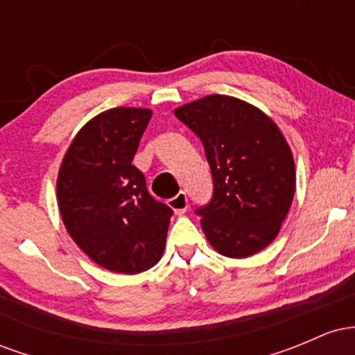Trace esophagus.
<instances>
[{
    "label": "esophagus",
    "mask_w": 355,
    "mask_h": 355,
    "mask_svg": "<svg viewBox=\"0 0 355 355\" xmlns=\"http://www.w3.org/2000/svg\"><path fill=\"white\" fill-rule=\"evenodd\" d=\"M168 205L172 207L175 214H177V215H183V214H185V211H187V209H189V197H187L185 191H180V193H178L177 197L170 198Z\"/></svg>",
    "instance_id": "esophagus-1"
}]
</instances>
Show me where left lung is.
Segmentation results:
<instances>
[{"instance_id": "left-lung-1", "label": "left lung", "mask_w": 355, "mask_h": 355, "mask_svg": "<svg viewBox=\"0 0 355 355\" xmlns=\"http://www.w3.org/2000/svg\"><path fill=\"white\" fill-rule=\"evenodd\" d=\"M202 140L214 195L197 210L210 245L245 259L274 242L295 191V165L282 132L262 110L209 95L175 110Z\"/></svg>"}]
</instances>
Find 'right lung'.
Here are the masks:
<instances>
[{
    "label": "right lung",
    "instance_id": "add662e5",
    "mask_svg": "<svg viewBox=\"0 0 355 355\" xmlns=\"http://www.w3.org/2000/svg\"><path fill=\"white\" fill-rule=\"evenodd\" d=\"M152 110L118 107L88 121L61 162L56 197L70 237L118 274L148 270L164 254L173 210L132 165Z\"/></svg>",
    "mask_w": 355,
    "mask_h": 355
}]
</instances>
